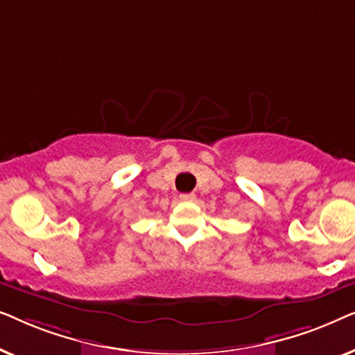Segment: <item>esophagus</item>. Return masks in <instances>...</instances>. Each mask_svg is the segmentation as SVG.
Instances as JSON below:
<instances>
[{
	"instance_id": "34e87169",
	"label": "esophagus",
	"mask_w": 355,
	"mask_h": 355,
	"mask_svg": "<svg viewBox=\"0 0 355 355\" xmlns=\"http://www.w3.org/2000/svg\"><path fill=\"white\" fill-rule=\"evenodd\" d=\"M179 198H181L182 202H193L196 200V193H181Z\"/></svg>"
}]
</instances>
